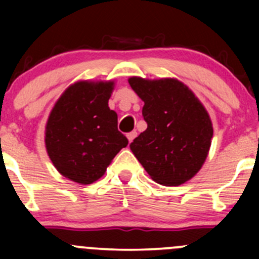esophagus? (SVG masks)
I'll return each mask as SVG.
<instances>
[{
	"mask_svg": "<svg viewBox=\"0 0 259 259\" xmlns=\"http://www.w3.org/2000/svg\"><path fill=\"white\" fill-rule=\"evenodd\" d=\"M137 135H138L137 132H132V133H129V134H127L126 137H127V139H129V142L132 143L133 140H134L135 138H137Z\"/></svg>",
	"mask_w": 259,
	"mask_h": 259,
	"instance_id": "34e87169",
	"label": "esophagus"
}]
</instances>
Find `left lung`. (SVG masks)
<instances>
[{
  "label": "left lung",
  "mask_w": 259,
  "mask_h": 259,
  "mask_svg": "<svg viewBox=\"0 0 259 259\" xmlns=\"http://www.w3.org/2000/svg\"><path fill=\"white\" fill-rule=\"evenodd\" d=\"M133 90L144 101L145 132L130 144L151 179L177 187L202 168L213 137L207 110L178 80L130 77Z\"/></svg>",
  "instance_id": "left-lung-1"
}]
</instances>
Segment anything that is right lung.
I'll return each instance as SVG.
<instances>
[{
	"label": "right lung",
	"mask_w": 259,
	"mask_h": 259,
	"mask_svg": "<svg viewBox=\"0 0 259 259\" xmlns=\"http://www.w3.org/2000/svg\"><path fill=\"white\" fill-rule=\"evenodd\" d=\"M114 82L80 81L57 100L46 125V149L55 168L80 184L104 176L129 140L117 130L108 101Z\"/></svg>",
	"instance_id": "right-lung-1"
}]
</instances>
